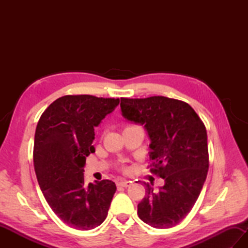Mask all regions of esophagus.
<instances>
[{
  "label": "esophagus",
  "mask_w": 248,
  "mask_h": 248,
  "mask_svg": "<svg viewBox=\"0 0 248 248\" xmlns=\"http://www.w3.org/2000/svg\"><path fill=\"white\" fill-rule=\"evenodd\" d=\"M130 184H131V181H128V180H121L117 182V186L121 187H127L130 186Z\"/></svg>",
  "instance_id": "34e87169"
}]
</instances>
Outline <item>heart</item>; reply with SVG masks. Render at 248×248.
<instances>
[{
	"instance_id": "b5f03b06",
	"label": "heart",
	"mask_w": 248,
	"mask_h": 248,
	"mask_svg": "<svg viewBox=\"0 0 248 248\" xmlns=\"http://www.w3.org/2000/svg\"><path fill=\"white\" fill-rule=\"evenodd\" d=\"M130 125H134V124H129V125H127V127H130Z\"/></svg>"
}]
</instances>
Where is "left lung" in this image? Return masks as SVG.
<instances>
[{
    "instance_id": "8db88e82",
    "label": "left lung",
    "mask_w": 248,
    "mask_h": 248,
    "mask_svg": "<svg viewBox=\"0 0 248 248\" xmlns=\"http://www.w3.org/2000/svg\"><path fill=\"white\" fill-rule=\"evenodd\" d=\"M120 100L124 118L145 125L151 140L150 171L165 181L157 192L146 184L138 214L151 227L171 228L191 211L207 178L204 124L181 100L163 96Z\"/></svg>"
}]
</instances>
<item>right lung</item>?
Wrapping results in <instances>:
<instances>
[{"instance_id":"right-lung-1","label":"right lung","mask_w":248,"mask_h":248,"mask_svg":"<svg viewBox=\"0 0 248 248\" xmlns=\"http://www.w3.org/2000/svg\"><path fill=\"white\" fill-rule=\"evenodd\" d=\"M119 99L67 94L46 108L37 124L33 160L37 180L53 212L78 230L101 225L116 192L110 180L84 182L86 156L94 151V127Z\"/></svg>"}]
</instances>
